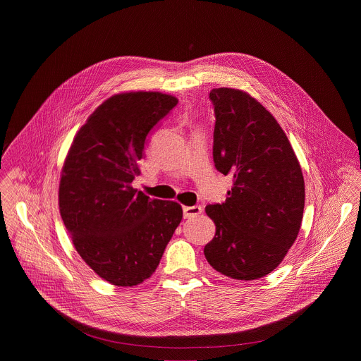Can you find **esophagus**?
<instances>
[{
    "label": "esophagus",
    "mask_w": 361,
    "mask_h": 361,
    "mask_svg": "<svg viewBox=\"0 0 361 361\" xmlns=\"http://www.w3.org/2000/svg\"><path fill=\"white\" fill-rule=\"evenodd\" d=\"M201 212H202V209L200 207V205H185V207H183L184 219L197 217L198 214H201Z\"/></svg>",
    "instance_id": "34e87169"
}]
</instances>
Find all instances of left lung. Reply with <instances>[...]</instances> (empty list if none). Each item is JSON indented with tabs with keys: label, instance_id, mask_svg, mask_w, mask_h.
<instances>
[{
	"label": "left lung",
	"instance_id": "8db88e82",
	"mask_svg": "<svg viewBox=\"0 0 361 361\" xmlns=\"http://www.w3.org/2000/svg\"><path fill=\"white\" fill-rule=\"evenodd\" d=\"M216 169L233 176L223 204L205 213L216 224L204 247L210 266L235 280L271 273L294 244L304 212V178L294 149L259 101L235 88L210 91Z\"/></svg>",
	"mask_w": 361,
	"mask_h": 361
}]
</instances>
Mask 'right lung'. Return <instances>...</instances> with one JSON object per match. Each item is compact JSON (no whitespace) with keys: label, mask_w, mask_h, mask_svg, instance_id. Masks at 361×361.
<instances>
[{"label":"right lung","mask_w":361,"mask_h":361,"mask_svg":"<svg viewBox=\"0 0 361 361\" xmlns=\"http://www.w3.org/2000/svg\"><path fill=\"white\" fill-rule=\"evenodd\" d=\"M177 102L159 91L110 97L78 130L63 166L64 226L85 264L117 287L151 277L183 219L178 202L151 200L131 185L148 133Z\"/></svg>","instance_id":"right-lung-1"}]
</instances>
